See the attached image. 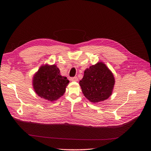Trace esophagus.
Masks as SVG:
<instances>
[{"label": "esophagus", "instance_id": "34e87169", "mask_svg": "<svg viewBox=\"0 0 151 151\" xmlns=\"http://www.w3.org/2000/svg\"><path fill=\"white\" fill-rule=\"evenodd\" d=\"M70 80H71L72 81H75V82H77V81H78V78H77V77H71V78H70Z\"/></svg>", "mask_w": 151, "mask_h": 151}]
</instances>
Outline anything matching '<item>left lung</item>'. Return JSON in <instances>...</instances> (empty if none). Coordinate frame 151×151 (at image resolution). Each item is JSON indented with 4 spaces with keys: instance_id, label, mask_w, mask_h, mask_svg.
I'll list each match as a JSON object with an SVG mask.
<instances>
[{
    "instance_id": "left-lung-1",
    "label": "left lung",
    "mask_w": 151,
    "mask_h": 151,
    "mask_svg": "<svg viewBox=\"0 0 151 151\" xmlns=\"http://www.w3.org/2000/svg\"><path fill=\"white\" fill-rule=\"evenodd\" d=\"M115 83L112 72L105 63L99 62L84 70L79 85L84 96L89 101L96 103L110 96Z\"/></svg>"
}]
</instances>
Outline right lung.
Instances as JSON below:
<instances>
[{
  "label": "right lung",
  "mask_w": 151,
  "mask_h": 151,
  "mask_svg": "<svg viewBox=\"0 0 151 151\" xmlns=\"http://www.w3.org/2000/svg\"><path fill=\"white\" fill-rule=\"evenodd\" d=\"M69 83L67 77L62 76L56 65H42L33 77V87L38 96L48 101H57L63 95Z\"/></svg>",
  "instance_id": "add662e5"
}]
</instances>
